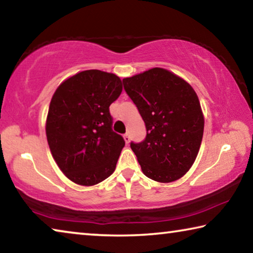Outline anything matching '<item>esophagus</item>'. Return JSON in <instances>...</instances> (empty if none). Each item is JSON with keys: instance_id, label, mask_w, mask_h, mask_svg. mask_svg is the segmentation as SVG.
I'll return each instance as SVG.
<instances>
[{"instance_id": "obj_1", "label": "esophagus", "mask_w": 253, "mask_h": 253, "mask_svg": "<svg viewBox=\"0 0 253 253\" xmlns=\"http://www.w3.org/2000/svg\"><path fill=\"white\" fill-rule=\"evenodd\" d=\"M124 139H125L126 144H129V140H130V135L128 134V132H126V134L124 135Z\"/></svg>"}]
</instances>
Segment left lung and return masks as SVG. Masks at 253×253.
Returning <instances> with one entry per match:
<instances>
[{
  "mask_svg": "<svg viewBox=\"0 0 253 253\" xmlns=\"http://www.w3.org/2000/svg\"><path fill=\"white\" fill-rule=\"evenodd\" d=\"M123 84L146 126L143 142L130 143L143 173L161 183L176 181L193 165L202 143L204 118L194 89L162 68Z\"/></svg>",
  "mask_w": 253,
  "mask_h": 253,
  "instance_id": "left-lung-1",
  "label": "left lung"
}]
</instances>
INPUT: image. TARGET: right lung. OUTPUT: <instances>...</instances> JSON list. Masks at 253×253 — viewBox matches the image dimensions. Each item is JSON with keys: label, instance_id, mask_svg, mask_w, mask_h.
<instances>
[{"label": "right lung", "instance_id": "1", "mask_svg": "<svg viewBox=\"0 0 253 253\" xmlns=\"http://www.w3.org/2000/svg\"><path fill=\"white\" fill-rule=\"evenodd\" d=\"M116 75L85 70L59 85L46 118V139L60 169L90 186L110 176L125 140L113 130L109 106L122 93Z\"/></svg>", "mask_w": 253, "mask_h": 253}]
</instances>
